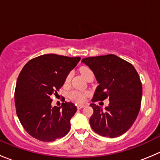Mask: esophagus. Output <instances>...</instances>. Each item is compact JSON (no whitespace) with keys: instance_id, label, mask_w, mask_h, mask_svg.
<instances>
[{"instance_id":"34e87169","label":"esophagus","mask_w":160,"mask_h":160,"mask_svg":"<svg viewBox=\"0 0 160 160\" xmlns=\"http://www.w3.org/2000/svg\"><path fill=\"white\" fill-rule=\"evenodd\" d=\"M84 107H85L84 104H77V109H81V108H84Z\"/></svg>"}]
</instances>
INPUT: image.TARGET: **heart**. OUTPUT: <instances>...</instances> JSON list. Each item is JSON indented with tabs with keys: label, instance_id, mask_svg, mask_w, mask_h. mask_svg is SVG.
Returning a JSON list of instances; mask_svg holds the SVG:
<instances>
[{
	"label": "heart",
	"instance_id": "b5f03b06",
	"mask_svg": "<svg viewBox=\"0 0 160 160\" xmlns=\"http://www.w3.org/2000/svg\"><path fill=\"white\" fill-rule=\"evenodd\" d=\"M80 72H81V74L86 80L88 77H90V76L93 75V72L92 71L91 69L86 67H82L81 70H80ZM71 77H72V73L70 72V73H68V75L67 76V77H66L65 83H70ZM88 92H81L77 91V90H72L70 93V94H69V97H70V98L72 101H76V102L77 103H83L86 101V98L87 97H88Z\"/></svg>",
	"mask_w": 160,
	"mask_h": 160
}]
</instances>
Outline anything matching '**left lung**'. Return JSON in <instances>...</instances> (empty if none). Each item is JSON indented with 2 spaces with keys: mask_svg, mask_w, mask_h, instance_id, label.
Instances as JSON below:
<instances>
[{
  "mask_svg": "<svg viewBox=\"0 0 160 160\" xmlns=\"http://www.w3.org/2000/svg\"><path fill=\"white\" fill-rule=\"evenodd\" d=\"M82 62L91 69L99 85L92 98V129L102 136L115 138L127 132L135 122L140 107L142 86L135 67L113 54L88 57ZM108 98L103 110L95 102Z\"/></svg>",
  "mask_w": 160,
  "mask_h": 160,
  "instance_id": "obj_1",
  "label": "left lung"
}]
</instances>
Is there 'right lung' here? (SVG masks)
I'll list each match as a JSON object with an SVG mask.
<instances>
[{
  "label": "right lung",
  "instance_id": "add662e5",
  "mask_svg": "<svg viewBox=\"0 0 160 160\" xmlns=\"http://www.w3.org/2000/svg\"><path fill=\"white\" fill-rule=\"evenodd\" d=\"M80 60V57L45 54L31 59L21 71L14 91L16 113L33 138L52 142L69 132L77 107L65 101L61 107L52 108L50 96L57 93Z\"/></svg>",
  "mask_w": 160,
  "mask_h": 160
}]
</instances>
